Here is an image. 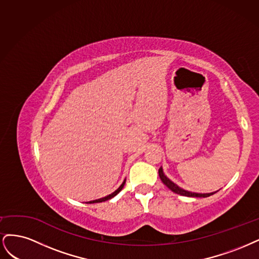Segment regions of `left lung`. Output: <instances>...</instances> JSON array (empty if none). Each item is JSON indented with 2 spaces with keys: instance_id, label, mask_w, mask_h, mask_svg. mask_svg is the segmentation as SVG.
Here are the masks:
<instances>
[{
  "instance_id": "left-lung-1",
  "label": "left lung",
  "mask_w": 259,
  "mask_h": 259,
  "mask_svg": "<svg viewBox=\"0 0 259 259\" xmlns=\"http://www.w3.org/2000/svg\"><path fill=\"white\" fill-rule=\"evenodd\" d=\"M158 173H159V178H160V180L162 181L163 184H164L166 187H168L169 189H171V190L173 191V193L179 194V195H181V196L197 197V198H206V197H210V196H212V195H214V194L216 193V191H214V193H208V194L191 193V191H188V190H185V189H183V188L179 187L177 184H174V183H173L171 180H169L168 178H166L165 175H164V173H163V170H162L161 166L159 168V171H158Z\"/></svg>"
}]
</instances>
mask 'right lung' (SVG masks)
<instances>
[{
    "label": "right lung",
    "instance_id": "add662e5",
    "mask_svg": "<svg viewBox=\"0 0 259 259\" xmlns=\"http://www.w3.org/2000/svg\"><path fill=\"white\" fill-rule=\"evenodd\" d=\"M124 183H126V180H124L123 182H122V184L116 189L114 193H112L111 195H108V196H106V197H103V198H101V199H97V200H93V201H89V202H87V203H97V202H103V201H106V200H110V199H112L113 197H115L116 195H117L119 191L123 188V186H124Z\"/></svg>",
    "mask_w": 259,
    "mask_h": 259
}]
</instances>
